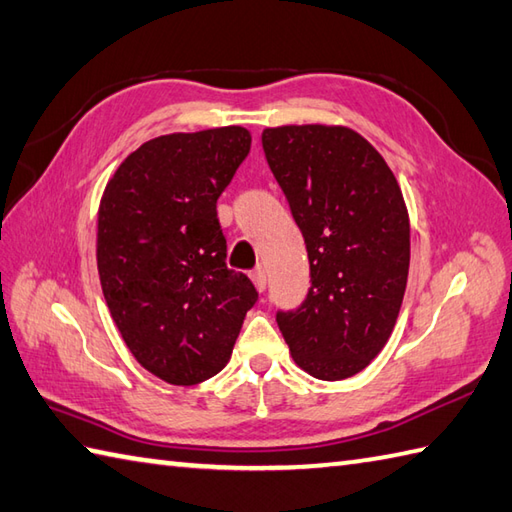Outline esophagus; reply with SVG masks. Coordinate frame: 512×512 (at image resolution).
Here are the masks:
<instances>
[{"label":"esophagus","instance_id":"obj_1","mask_svg":"<svg viewBox=\"0 0 512 512\" xmlns=\"http://www.w3.org/2000/svg\"><path fill=\"white\" fill-rule=\"evenodd\" d=\"M252 280H254V287L258 291H265V287H267V274H265L263 267H256L252 271Z\"/></svg>","mask_w":512,"mask_h":512}]
</instances>
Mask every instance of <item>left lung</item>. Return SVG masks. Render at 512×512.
I'll return each instance as SVG.
<instances>
[{
    "label": "left lung",
    "mask_w": 512,
    "mask_h": 512,
    "mask_svg": "<svg viewBox=\"0 0 512 512\" xmlns=\"http://www.w3.org/2000/svg\"><path fill=\"white\" fill-rule=\"evenodd\" d=\"M263 150L305 236L311 287L276 322L318 380L360 373L398 320L411 260L404 196L387 161L344 125L263 130Z\"/></svg>",
    "instance_id": "1"
}]
</instances>
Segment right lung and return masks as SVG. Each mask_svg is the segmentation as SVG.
<instances>
[{
    "label": "right lung",
    "instance_id": "obj_1",
    "mask_svg": "<svg viewBox=\"0 0 512 512\" xmlns=\"http://www.w3.org/2000/svg\"><path fill=\"white\" fill-rule=\"evenodd\" d=\"M252 134L241 125L145 141L101 196L97 267L114 325L143 369L176 387L232 356L258 291L229 269L216 201Z\"/></svg>",
    "mask_w": 512,
    "mask_h": 512
}]
</instances>
